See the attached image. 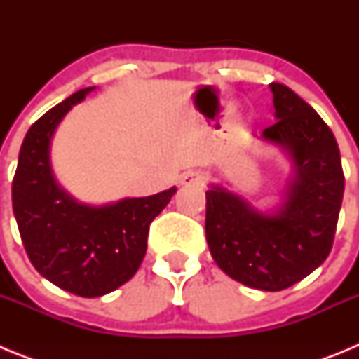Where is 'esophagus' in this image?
<instances>
[{"mask_svg": "<svg viewBox=\"0 0 359 359\" xmlns=\"http://www.w3.org/2000/svg\"><path fill=\"white\" fill-rule=\"evenodd\" d=\"M205 182V172L201 170H187L182 176V185L190 187V185H201Z\"/></svg>", "mask_w": 359, "mask_h": 359, "instance_id": "esophagus-1", "label": "esophagus"}]
</instances>
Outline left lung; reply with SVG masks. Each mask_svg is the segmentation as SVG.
<instances>
[{"instance_id": "obj_1", "label": "left lung", "mask_w": 359, "mask_h": 359, "mask_svg": "<svg viewBox=\"0 0 359 359\" xmlns=\"http://www.w3.org/2000/svg\"><path fill=\"white\" fill-rule=\"evenodd\" d=\"M275 120L264 144L291 161L282 199L261 210L226 187L207 190V243L212 259L244 286L280 291L313 273L332 248L344 199L340 149L327 123L287 86L271 82Z\"/></svg>"}]
</instances>
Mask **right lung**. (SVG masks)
Masks as SVG:
<instances>
[{
  "label": "right lung",
  "mask_w": 359,
  "mask_h": 359,
  "mask_svg": "<svg viewBox=\"0 0 359 359\" xmlns=\"http://www.w3.org/2000/svg\"><path fill=\"white\" fill-rule=\"evenodd\" d=\"M93 90H79L28 129L12 182V207L30 262L57 287L84 298L111 293L138 271L149 224L177 190L88 205L57 183L52 138L68 111Z\"/></svg>",
  "instance_id": "1"
}]
</instances>
